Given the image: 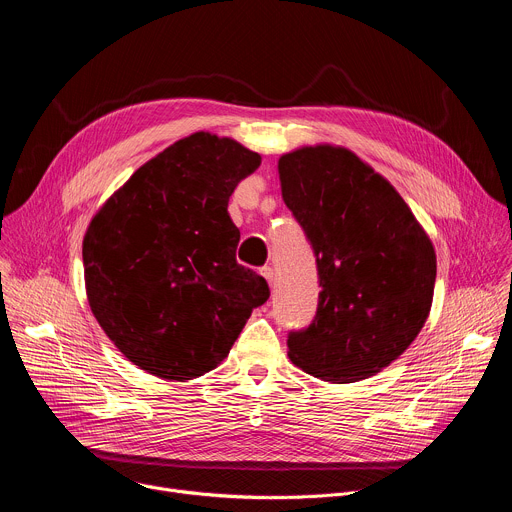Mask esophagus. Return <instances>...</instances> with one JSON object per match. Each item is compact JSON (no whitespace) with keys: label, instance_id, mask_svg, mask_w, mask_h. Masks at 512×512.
Here are the masks:
<instances>
[{"label":"esophagus","instance_id":"34e87169","mask_svg":"<svg viewBox=\"0 0 512 512\" xmlns=\"http://www.w3.org/2000/svg\"><path fill=\"white\" fill-rule=\"evenodd\" d=\"M261 275L269 281V285L273 283V277H275V273H273V267H269V265H265V267H261Z\"/></svg>","mask_w":512,"mask_h":512}]
</instances>
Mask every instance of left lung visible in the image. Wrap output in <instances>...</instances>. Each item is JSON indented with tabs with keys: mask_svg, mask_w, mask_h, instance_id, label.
<instances>
[{
	"mask_svg": "<svg viewBox=\"0 0 512 512\" xmlns=\"http://www.w3.org/2000/svg\"><path fill=\"white\" fill-rule=\"evenodd\" d=\"M277 170L322 287L312 324L287 336L289 358L338 385L373 377L429 316L433 245L399 192L344 148H302L281 156Z\"/></svg>",
	"mask_w": 512,
	"mask_h": 512,
	"instance_id": "8db88e82",
	"label": "left lung"
}]
</instances>
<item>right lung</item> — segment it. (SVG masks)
Wrapping results in <instances>:
<instances>
[{
	"label": "right lung",
	"mask_w": 512,
	"mask_h": 512,
	"mask_svg": "<svg viewBox=\"0 0 512 512\" xmlns=\"http://www.w3.org/2000/svg\"><path fill=\"white\" fill-rule=\"evenodd\" d=\"M261 156L192 133L143 164L95 214L83 263L89 306L139 369L190 381L221 364L269 285L235 259L237 184Z\"/></svg>",
	"instance_id": "add662e5"
}]
</instances>
